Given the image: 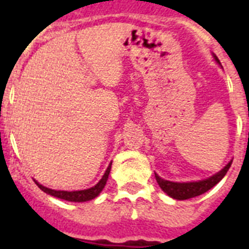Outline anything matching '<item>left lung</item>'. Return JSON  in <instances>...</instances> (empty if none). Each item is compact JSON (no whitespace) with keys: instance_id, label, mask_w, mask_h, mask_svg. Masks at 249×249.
<instances>
[{"instance_id":"left-lung-1","label":"left lung","mask_w":249,"mask_h":249,"mask_svg":"<svg viewBox=\"0 0 249 249\" xmlns=\"http://www.w3.org/2000/svg\"><path fill=\"white\" fill-rule=\"evenodd\" d=\"M218 60V59H217ZM232 161L225 166L224 169L220 170L218 173H216L212 177L203 179V181L197 182H186V183H178V182H170L165 181L163 178H160L158 174H155V178L159 186L161 187L164 193H166L170 197L177 199V200H186V199H191V197L199 196L201 194L207 193L208 190H211L213 186H216L218 182L225 177V174L228 173L229 168L231 165Z\"/></svg>"}]
</instances>
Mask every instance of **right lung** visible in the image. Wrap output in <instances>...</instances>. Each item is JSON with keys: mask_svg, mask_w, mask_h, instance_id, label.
Returning <instances> with one entry per match:
<instances>
[{"mask_svg": "<svg viewBox=\"0 0 249 249\" xmlns=\"http://www.w3.org/2000/svg\"><path fill=\"white\" fill-rule=\"evenodd\" d=\"M112 164V163H111ZM111 164L107 168L106 170L105 176L102 177V179L98 182L97 185L93 186V187H90V189H86V190H80V191H56V190H52V189H48V187H45V186L40 185V183H37V186L40 187L44 193L49 194V195H52V196H55V197H59V199H63V200H67V201H88V200H91L94 197H97L101 191L103 190L105 187L106 182L108 179V174H109V170H111Z\"/></svg>", "mask_w": 249, "mask_h": 249, "instance_id": "obj_1", "label": "right lung"}]
</instances>
